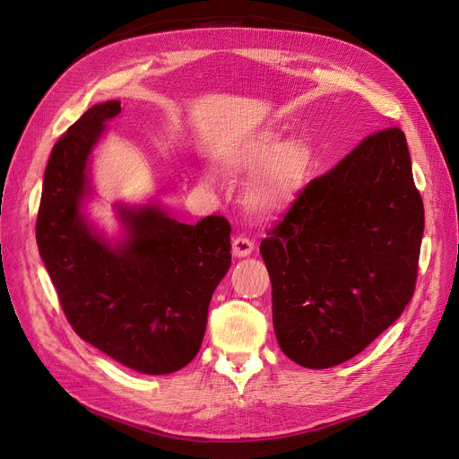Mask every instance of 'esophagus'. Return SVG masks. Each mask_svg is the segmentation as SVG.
I'll return each mask as SVG.
<instances>
[{"label":"esophagus","instance_id":"1","mask_svg":"<svg viewBox=\"0 0 459 459\" xmlns=\"http://www.w3.org/2000/svg\"><path fill=\"white\" fill-rule=\"evenodd\" d=\"M231 245H233L231 251L235 256H248L255 251V243L248 238H245V235H238Z\"/></svg>","mask_w":459,"mask_h":459}]
</instances>
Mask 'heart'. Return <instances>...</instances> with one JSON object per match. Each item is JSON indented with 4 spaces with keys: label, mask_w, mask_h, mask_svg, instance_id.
<instances>
[{
    "label": "heart",
    "mask_w": 459,
    "mask_h": 459,
    "mask_svg": "<svg viewBox=\"0 0 459 459\" xmlns=\"http://www.w3.org/2000/svg\"><path fill=\"white\" fill-rule=\"evenodd\" d=\"M220 164L233 172H253L245 201L260 216H275L297 199L307 182L312 152L302 140H283L273 130H262L220 151ZM212 178L206 176V184Z\"/></svg>",
    "instance_id": "b5f03b06"
}]
</instances>
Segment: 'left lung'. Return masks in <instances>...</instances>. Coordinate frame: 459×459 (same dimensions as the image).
<instances>
[{
  "label": "left lung",
  "instance_id": "1",
  "mask_svg": "<svg viewBox=\"0 0 459 459\" xmlns=\"http://www.w3.org/2000/svg\"><path fill=\"white\" fill-rule=\"evenodd\" d=\"M423 226L398 126L369 134L314 178L260 243L285 356L331 368L393 325L413 297Z\"/></svg>",
  "mask_w": 459,
  "mask_h": 459
}]
</instances>
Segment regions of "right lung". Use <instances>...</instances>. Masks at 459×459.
Returning a JSON list of instances; mask_svg holds the SVG:
<instances>
[{"mask_svg": "<svg viewBox=\"0 0 459 459\" xmlns=\"http://www.w3.org/2000/svg\"><path fill=\"white\" fill-rule=\"evenodd\" d=\"M120 101L88 108L57 143L44 176L36 241L61 308L78 335L117 362L151 375L197 356L208 304L231 264L224 216L182 224L159 208L120 211L130 230L110 248L80 214L86 162Z\"/></svg>", "mask_w": 459, "mask_h": 459, "instance_id": "add662e5", "label": "right lung"}]
</instances>
